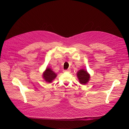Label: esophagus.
Here are the masks:
<instances>
[{"mask_svg": "<svg viewBox=\"0 0 129 129\" xmlns=\"http://www.w3.org/2000/svg\"><path fill=\"white\" fill-rule=\"evenodd\" d=\"M71 70L70 69H68V70H64V71H63V72H68V73H70L71 72Z\"/></svg>", "mask_w": 129, "mask_h": 129, "instance_id": "obj_1", "label": "esophagus"}]
</instances>
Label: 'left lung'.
I'll list each match as a JSON object with an SVG mask.
<instances>
[{
    "label": "left lung",
    "instance_id": "1",
    "mask_svg": "<svg viewBox=\"0 0 129 129\" xmlns=\"http://www.w3.org/2000/svg\"><path fill=\"white\" fill-rule=\"evenodd\" d=\"M77 76L80 84H86L90 79V75L86 70L81 69L77 72Z\"/></svg>",
    "mask_w": 129,
    "mask_h": 129
}]
</instances>
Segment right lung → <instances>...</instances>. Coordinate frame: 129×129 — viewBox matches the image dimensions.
Masks as SVG:
<instances>
[{
  "label": "right lung",
  "instance_id": "obj_1",
  "mask_svg": "<svg viewBox=\"0 0 129 129\" xmlns=\"http://www.w3.org/2000/svg\"><path fill=\"white\" fill-rule=\"evenodd\" d=\"M57 76V74L53 72L51 68L47 67L42 74V78L47 83H51Z\"/></svg>",
  "mask_w": 129,
  "mask_h": 129
}]
</instances>
